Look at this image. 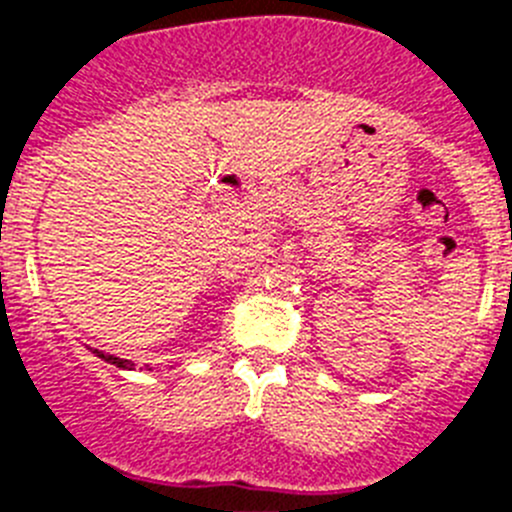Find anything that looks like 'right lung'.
<instances>
[{"label":"right lung","mask_w":512,"mask_h":512,"mask_svg":"<svg viewBox=\"0 0 512 512\" xmlns=\"http://www.w3.org/2000/svg\"><path fill=\"white\" fill-rule=\"evenodd\" d=\"M94 354L99 359H104V362H109V365L119 367V370H135V362H130V359H119V357H114V354L99 352V349H94Z\"/></svg>","instance_id":"right-lung-1"}]
</instances>
